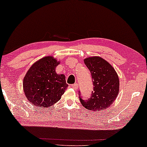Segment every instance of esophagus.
I'll use <instances>...</instances> for the list:
<instances>
[{
  "label": "esophagus",
  "mask_w": 147,
  "mask_h": 147,
  "mask_svg": "<svg viewBox=\"0 0 147 147\" xmlns=\"http://www.w3.org/2000/svg\"><path fill=\"white\" fill-rule=\"evenodd\" d=\"M71 86V88H73L74 90H76L78 88V85L77 84H72V85Z\"/></svg>",
  "instance_id": "1"
}]
</instances>
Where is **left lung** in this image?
Returning a JSON list of instances; mask_svg holds the SVG:
<instances>
[{"instance_id":"8db88e82","label":"left lung","mask_w":147,"mask_h":147,"mask_svg":"<svg viewBox=\"0 0 147 147\" xmlns=\"http://www.w3.org/2000/svg\"><path fill=\"white\" fill-rule=\"evenodd\" d=\"M90 71L93 82V91L90 98H79L82 106L88 110L99 111L106 109L113 103L119 92V80L112 66L100 57H90L84 59Z\"/></svg>"}]
</instances>
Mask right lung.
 Returning <instances> with one entry per match:
<instances>
[{"mask_svg": "<svg viewBox=\"0 0 147 147\" xmlns=\"http://www.w3.org/2000/svg\"><path fill=\"white\" fill-rule=\"evenodd\" d=\"M58 64L52 57L42 58L31 66L24 78L26 97L37 107H51L61 99L68 87L65 76L56 74Z\"/></svg>", "mask_w": 147, "mask_h": 147, "instance_id": "add662e5", "label": "right lung"}]
</instances>
